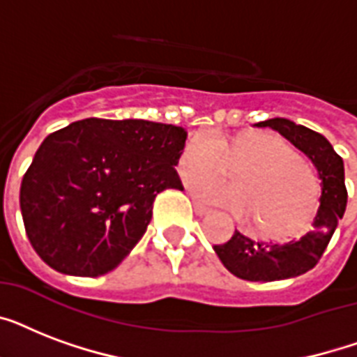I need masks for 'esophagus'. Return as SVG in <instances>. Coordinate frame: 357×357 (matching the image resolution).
Segmentation results:
<instances>
[{
  "label": "esophagus",
  "mask_w": 357,
  "mask_h": 357,
  "mask_svg": "<svg viewBox=\"0 0 357 357\" xmlns=\"http://www.w3.org/2000/svg\"><path fill=\"white\" fill-rule=\"evenodd\" d=\"M195 211L196 215H200V217H206V215H209L211 213V209L206 206H202L200 202H195Z\"/></svg>",
  "instance_id": "1"
}]
</instances>
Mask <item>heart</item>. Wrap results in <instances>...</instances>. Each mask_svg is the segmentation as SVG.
I'll list each match as a JSON object with an SVG mask.
<instances>
[{
  "instance_id": "obj_1",
  "label": "heart",
  "mask_w": 357,
  "mask_h": 357,
  "mask_svg": "<svg viewBox=\"0 0 357 357\" xmlns=\"http://www.w3.org/2000/svg\"><path fill=\"white\" fill-rule=\"evenodd\" d=\"M231 167L235 185L196 179L190 189L198 200L224 207L265 237L283 238L310 224L319 204L321 181L298 151L276 135L228 139L215 129L192 135L179 155L185 179L217 178Z\"/></svg>"
}]
</instances>
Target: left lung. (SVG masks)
Wrapping results in <instances>:
<instances>
[{
  "instance_id": "obj_1",
  "label": "left lung",
  "mask_w": 357,
  "mask_h": 357,
  "mask_svg": "<svg viewBox=\"0 0 357 357\" xmlns=\"http://www.w3.org/2000/svg\"><path fill=\"white\" fill-rule=\"evenodd\" d=\"M255 128H271L310 157L321 179V206L311 229L285 243H261L235 229L228 243L213 246L218 259L234 276L248 282H276L304 274L324 254L339 218L347 209L343 159L335 153L324 135L287 119H268Z\"/></svg>"
}]
</instances>
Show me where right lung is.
I'll return each mask as SVG.
<instances>
[{
  "label": "right lung",
  "mask_w": 357,
  "mask_h": 357,
  "mask_svg": "<svg viewBox=\"0 0 357 357\" xmlns=\"http://www.w3.org/2000/svg\"><path fill=\"white\" fill-rule=\"evenodd\" d=\"M187 131L148 120L85 119L47 135L20 187L31 246L70 276L120 265L144 235L155 196L183 189Z\"/></svg>",
  "instance_id": "obj_1"
}]
</instances>
